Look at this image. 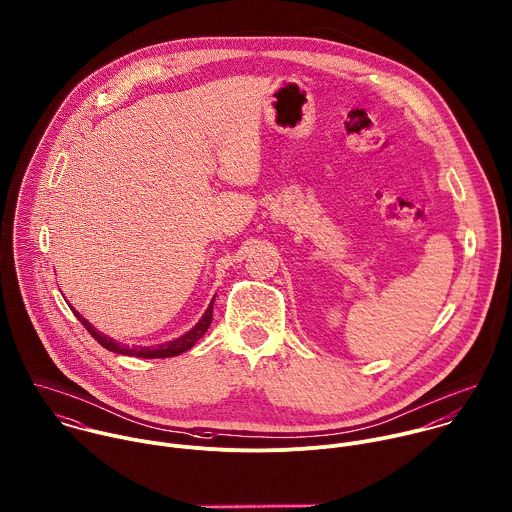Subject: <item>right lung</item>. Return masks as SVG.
Returning a JSON list of instances; mask_svg holds the SVG:
<instances>
[{
	"label": "right lung",
	"mask_w": 512,
	"mask_h": 512,
	"mask_svg": "<svg viewBox=\"0 0 512 512\" xmlns=\"http://www.w3.org/2000/svg\"><path fill=\"white\" fill-rule=\"evenodd\" d=\"M213 303H215V297H213V301H211V305L207 307V311H205V315L201 317V321L189 331V333H185V335H181L179 339H175V341H169V343H163V345H157V347H133V349H129V347H123V345H119V343H115L113 339H109V337H105V335H101L99 331H95L93 329V325L91 323H87L75 309H71L73 311V315L81 321V325L89 331V335L101 345V347H105L107 351H111V353H119V355H129V357H141V359H167V357H175V355H181V353H185L187 349H191L203 335H205V331L209 329V325H211V321H213Z\"/></svg>",
	"instance_id": "right-lung-1"
}]
</instances>
